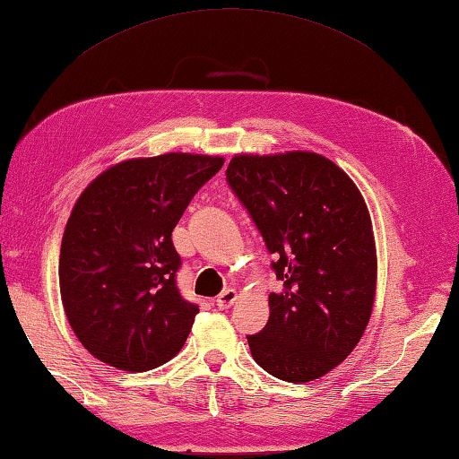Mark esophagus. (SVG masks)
<instances>
[{"label":"esophagus","mask_w":459,"mask_h":459,"mask_svg":"<svg viewBox=\"0 0 459 459\" xmlns=\"http://www.w3.org/2000/svg\"><path fill=\"white\" fill-rule=\"evenodd\" d=\"M238 292L236 290H223L220 296H217V308H221V310H228V308H231L234 307V304L238 302Z\"/></svg>","instance_id":"1"}]
</instances>
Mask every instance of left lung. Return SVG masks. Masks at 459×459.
<instances>
[{
    "mask_svg": "<svg viewBox=\"0 0 459 459\" xmlns=\"http://www.w3.org/2000/svg\"><path fill=\"white\" fill-rule=\"evenodd\" d=\"M228 183L266 242L282 292L247 336L264 371L308 383L357 347L373 312L377 250L371 215L351 177L308 151L236 155Z\"/></svg>",
    "mask_w": 459,
    "mask_h": 459,
    "instance_id": "left-lung-1",
    "label": "left lung"
}]
</instances>
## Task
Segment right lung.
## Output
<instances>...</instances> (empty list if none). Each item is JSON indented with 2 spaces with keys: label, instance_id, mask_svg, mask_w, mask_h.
<instances>
[{
  "label": "right lung",
  "instance_id": "right-lung-1",
  "mask_svg": "<svg viewBox=\"0 0 459 459\" xmlns=\"http://www.w3.org/2000/svg\"><path fill=\"white\" fill-rule=\"evenodd\" d=\"M223 157L165 152L117 163L80 193L60 247V294L82 347L120 371L171 360L199 308L181 299L171 234Z\"/></svg>",
  "mask_w": 459,
  "mask_h": 459
}]
</instances>
